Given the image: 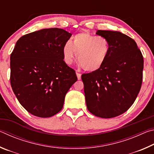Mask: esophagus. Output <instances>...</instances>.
<instances>
[{
  "label": "esophagus",
  "mask_w": 154,
  "mask_h": 154,
  "mask_svg": "<svg viewBox=\"0 0 154 154\" xmlns=\"http://www.w3.org/2000/svg\"><path fill=\"white\" fill-rule=\"evenodd\" d=\"M76 75H77V79H81V76H82V74L79 73V72H76Z\"/></svg>",
  "instance_id": "1"
}]
</instances>
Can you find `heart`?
<instances>
[{
    "label": "heart",
    "mask_w": 154,
    "mask_h": 154,
    "mask_svg": "<svg viewBox=\"0 0 154 154\" xmlns=\"http://www.w3.org/2000/svg\"><path fill=\"white\" fill-rule=\"evenodd\" d=\"M109 51L110 45L105 37L88 32L77 34L71 42L67 41L62 48L63 58L67 64H72L77 56L80 66L90 72L98 71L105 64Z\"/></svg>",
    "instance_id": "b5f03b06"
}]
</instances>
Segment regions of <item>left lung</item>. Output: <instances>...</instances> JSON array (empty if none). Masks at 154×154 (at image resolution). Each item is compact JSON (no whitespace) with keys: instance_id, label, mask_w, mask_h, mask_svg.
Returning a JSON list of instances; mask_svg holds the SVG:
<instances>
[{"instance_id":"8db88e82","label":"left lung","mask_w":154,"mask_h":154,"mask_svg":"<svg viewBox=\"0 0 154 154\" xmlns=\"http://www.w3.org/2000/svg\"><path fill=\"white\" fill-rule=\"evenodd\" d=\"M109 41L110 51L105 64L82 75L87 108L102 118L124 113L136 100L143 81V57L135 41L118 31L97 30Z\"/></svg>"}]
</instances>
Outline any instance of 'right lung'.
Segmentation results:
<instances>
[{
    "label": "right lung",
    "instance_id": "obj_1",
    "mask_svg": "<svg viewBox=\"0 0 154 154\" xmlns=\"http://www.w3.org/2000/svg\"><path fill=\"white\" fill-rule=\"evenodd\" d=\"M72 35L64 29L45 28L22 36L10 57L12 90L26 110L49 118L63 107L66 94L77 77L65 63L62 48Z\"/></svg>",
    "mask_w": 154,
    "mask_h": 154
}]
</instances>
